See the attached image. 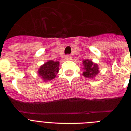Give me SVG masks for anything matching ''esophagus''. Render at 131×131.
<instances>
[{"mask_svg":"<svg viewBox=\"0 0 131 131\" xmlns=\"http://www.w3.org/2000/svg\"><path fill=\"white\" fill-rule=\"evenodd\" d=\"M72 59V57L70 55H67L65 56V59L67 60H70Z\"/></svg>","mask_w":131,"mask_h":131,"instance_id":"obj_1","label":"esophagus"}]
</instances>
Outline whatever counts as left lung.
Returning <instances> with one entry per match:
<instances>
[{
  "instance_id": "8db88e82",
  "label": "left lung",
  "mask_w": 131,
  "mask_h": 131,
  "mask_svg": "<svg viewBox=\"0 0 131 131\" xmlns=\"http://www.w3.org/2000/svg\"><path fill=\"white\" fill-rule=\"evenodd\" d=\"M83 76L87 78L93 79L96 76L99 72V66L96 63L92 62L89 59H85L83 61Z\"/></svg>"
}]
</instances>
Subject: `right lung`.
<instances>
[{
	"label": "right lung",
	"mask_w": 131,
	"mask_h": 131,
	"mask_svg": "<svg viewBox=\"0 0 131 131\" xmlns=\"http://www.w3.org/2000/svg\"><path fill=\"white\" fill-rule=\"evenodd\" d=\"M59 70V62L49 60L40 66L38 70V76L44 81L47 82L54 79Z\"/></svg>",
	"instance_id": "1"
}]
</instances>
